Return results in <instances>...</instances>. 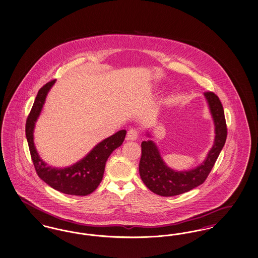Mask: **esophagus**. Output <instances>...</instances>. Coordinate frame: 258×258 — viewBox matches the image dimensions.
<instances>
[{
  "instance_id": "esophagus-1",
  "label": "esophagus",
  "mask_w": 258,
  "mask_h": 258,
  "mask_svg": "<svg viewBox=\"0 0 258 258\" xmlns=\"http://www.w3.org/2000/svg\"><path fill=\"white\" fill-rule=\"evenodd\" d=\"M138 131L135 130V128H131L127 131V134H126V139L127 140H136L138 138Z\"/></svg>"
}]
</instances>
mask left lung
Here are the masks:
<instances>
[{
  "label": "left lung",
  "instance_id": "1",
  "mask_svg": "<svg viewBox=\"0 0 258 258\" xmlns=\"http://www.w3.org/2000/svg\"><path fill=\"white\" fill-rule=\"evenodd\" d=\"M205 96L214 120L216 135L213 147L201 165L190 171L176 172L166 166L153 141H143L141 144L139 174L145 185L159 196L180 195L203 184L226 143L227 123L221 101L213 92H205Z\"/></svg>",
  "mask_w": 258,
  "mask_h": 258
}]
</instances>
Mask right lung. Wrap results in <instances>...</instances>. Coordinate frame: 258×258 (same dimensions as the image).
<instances>
[{"instance_id":"add662e5","label":"right lung","mask_w":258,"mask_h":258,"mask_svg":"<svg viewBox=\"0 0 258 258\" xmlns=\"http://www.w3.org/2000/svg\"><path fill=\"white\" fill-rule=\"evenodd\" d=\"M55 80L43 85L31 107L26 122V136L31 153V160L36 174L53 189L74 196H86L97 189L103 179L105 162L115 149L124 142L125 131L118 133L104 139L97 145L92 151L81 161L64 169L52 168L43 162L37 154L33 143V128L35 122L41 112L46 96Z\"/></svg>"}]
</instances>
